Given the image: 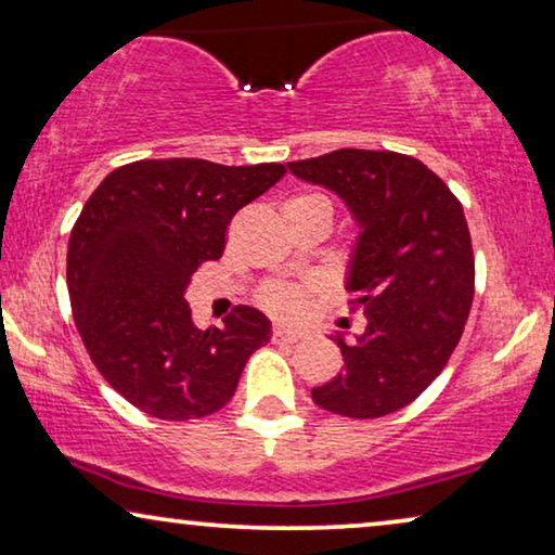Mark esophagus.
I'll use <instances>...</instances> for the list:
<instances>
[{"mask_svg": "<svg viewBox=\"0 0 555 555\" xmlns=\"http://www.w3.org/2000/svg\"><path fill=\"white\" fill-rule=\"evenodd\" d=\"M270 338H272V344H298V340L302 338L298 331H291V328H272V333H270Z\"/></svg>", "mask_w": 555, "mask_h": 555, "instance_id": "esophagus-1", "label": "esophagus"}]
</instances>
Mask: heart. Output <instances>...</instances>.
Instances as JSON below:
<instances>
[{
    "mask_svg": "<svg viewBox=\"0 0 555 555\" xmlns=\"http://www.w3.org/2000/svg\"><path fill=\"white\" fill-rule=\"evenodd\" d=\"M325 211L333 219V202L331 196L323 192H300L291 196L285 202V211ZM310 293L313 287L306 285H293V283H280V280H272V283H264L257 293V302L272 313L275 318H283V321H300L302 315L310 310Z\"/></svg>",
    "mask_w": 555,
    "mask_h": 555,
    "instance_id": "b5f03b06",
    "label": "heart"
}]
</instances>
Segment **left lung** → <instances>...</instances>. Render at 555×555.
Segmentation results:
<instances>
[{
  "label": "left lung",
  "instance_id": "8db88e82",
  "mask_svg": "<svg viewBox=\"0 0 555 555\" xmlns=\"http://www.w3.org/2000/svg\"><path fill=\"white\" fill-rule=\"evenodd\" d=\"M295 177L336 192L363 227L348 291L366 313L359 344L338 338L344 371L313 401L351 420H378L412 404L450 361L475 295L465 211L420 158L338 149L287 164Z\"/></svg>",
  "mask_w": 555,
  "mask_h": 555
}]
</instances>
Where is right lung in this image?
<instances>
[{
  "label": "right lung",
  "instance_id": "right-lung-1",
  "mask_svg": "<svg viewBox=\"0 0 555 555\" xmlns=\"http://www.w3.org/2000/svg\"><path fill=\"white\" fill-rule=\"evenodd\" d=\"M285 171L143 158L90 194L67 245L73 318L95 369L135 409L166 422L219 412L270 340V321L249 306L199 331L184 295L196 268L222 257L232 217Z\"/></svg>",
  "mask_w": 555,
  "mask_h": 555
}]
</instances>
